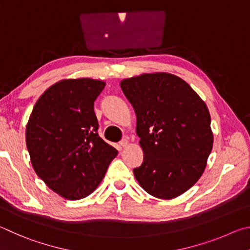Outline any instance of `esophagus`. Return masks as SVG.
Returning <instances> with one entry per match:
<instances>
[{
	"label": "esophagus",
	"instance_id": "esophagus-1",
	"mask_svg": "<svg viewBox=\"0 0 250 250\" xmlns=\"http://www.w3.org/2000/svg\"><path fill=\"white\" fill-rule=\"evenodd\" d=\"M119 145H120L122 147H125L126 146H128V140H126V139H124V140H121V141L119 142Z\"/></svg>",
	"mask_w": 250,
	"mask_h": 250
}]
</instances>
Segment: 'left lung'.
<instances>
[{
    "label": "left lung",
    "instance_id": "1",
    "mask_svg": "<svg viewBox=\"0 0 250 250\" xmlns=\"http://www.w3.org/2000/svg\"><path fill=\"white\" fill-rule=\"evenodd\" d=\"M137 116L143 163L133 168L152 196L170 200L191 188L205 170L213 147L210 116L188 83L167 73L122 80Z\"/></svg>",
    "mask_w": 250,
    "mask_h": 250
}]
</instances>
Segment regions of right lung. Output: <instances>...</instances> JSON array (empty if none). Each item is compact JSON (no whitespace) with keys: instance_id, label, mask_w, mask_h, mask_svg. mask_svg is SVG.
I'll use <instances>...</instances> for the list:
<instances>
[{"instance_id":"1","label":"right lung","mask_w":250,"mask_h":250,"mask_svg":"<svg viewBox=\"0 0 250 250\" xmlns=\"http://www.w3.org/2000/svg\"><path fill=\"white\" fill-rule=\"evenodd\" d=\"M105 83L66 79L50 86L33 108L26 146L36 174L68 200L89 195L118 151L99 137L94 103Z\"/></svg>"}]
</instances>
